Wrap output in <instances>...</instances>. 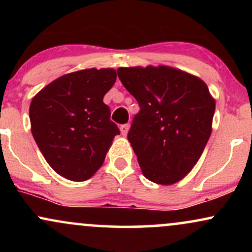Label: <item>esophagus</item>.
<instances>
[{
	"instance_id": "1",
	"label": "esophagus",
	"mask_w": 252,
	"mask_h": 252,
	"mask_svg": "<svg viewBox=\"0 0 252 252\" xmlns=\"http://www.w3.org/2000/svg\"><path fill=\"white\" fill-rule=\"evenodd\" d=\"M120 129H121V132H122V135L126 136V135H128L130 126H129V124H123V126H121Z\"/></svg>"
}]
</instances>
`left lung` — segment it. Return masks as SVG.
Returning a JSON list of instances; mask_svg holds the SVG:
<instances>
[{"mask_svg":"<svg viewBox=\"0 0 252 252\" xmlns=\"http://www.w3.org/2000/svg\"><path fill=\"white\" fill-rule=\"evenodd\" d=\"M117 73L141 109L128 140L142 174L163 186L176 184L209 141L215 98L200 78L167 65L120 67Z\"/></svg>","mask_w":252,"mask_h":252,"instance_id":"obj_1","label":"left lung"}]
</instances>
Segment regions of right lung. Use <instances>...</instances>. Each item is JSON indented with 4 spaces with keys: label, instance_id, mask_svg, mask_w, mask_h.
<instances>
[{
    "label": "right lung",
    "instance_id": "right-lung-1",
    "mask_svg": "<svg viewBox=\"0 0 252 252\" xmlns=\"http://www.w3.org/2000/svg\"><path fill=\"white\" fill-rule=\"evenodd\" d=\"M114 68H85L63 74L33 97L34 140L54 172L85 181L102 167L120 129L103 98L116 82Z\"/></svg>",
    "mask_w": 252,
    "mask_h": 252
}]
</instances>
